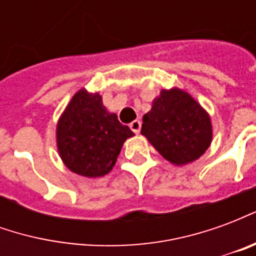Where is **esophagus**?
<instances>
[{
	"label": "esophagus",
	"instance_id": "34e87169",
	"mask_svg": "<svg viewBox=\"0 0 256 256\" xmlns=\"http://www.w3.org/2000/svg\"><path fill=\"white\" fill-rule=\"evenodd\" d=\"M130 128H132L136 134H138L140 130H141V122H140L138 119H136V120H133V122L130 123Z\"/></svg>",
	"mask_w": 256,
	"mask_h": 256
}]
</instances>
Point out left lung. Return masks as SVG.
Returning <instances> with one entry per match:
<instances>
[{
    "instance_id": "8db88e82",
    "label": "left lung",
    "mask_w": 256,
    "mask_h": 256,
    "mask_svg": "<svg viewBox=\"0 0 256 256\" xmlns=\"http://www.w3.org/2000/svg\"><path fill=\"white\" fill-rule=\"evenodd\" d=\"M141 134L166 160L185 166L198 160L212 141L208 112L188 92L163 89L142 116Z\"/></svg>"
}]
</instances>
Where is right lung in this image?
Masks as SVG:
<instances>
[{
	"label": "right lung",
	"instance_id": "right-lung-1",
	"mask_svg": "<svg viewBox=\"0 0 256 256\" xmlns=\"http://www.w3.org/2000/svg\"><path fill=\"white\" fill-rule=\"evenodd\" d=\"M134 133L110 112L97 92L78 90L60 115L56 144L70 172L86 178L104 177L115 166L124 141Z\"/></svg>",
	"mask_w": 256,
	"mask_h": 256
}]
</instances>
